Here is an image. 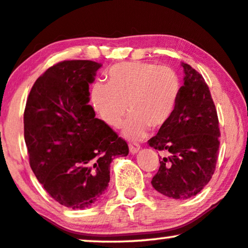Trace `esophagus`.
<instances>
[{
	"label": "esophagus",
	"instance_id": "obj_1",
	"mask_svg": "<svg viewBox=\"0 0 248 248\" xmlns=\"http://www.w3.org/2000/svg\"><path fill=\"white\" fill-rule=\"evenodd\" d=\"M129 148H130L131 154H137V153L140 151V146L136 142H130L129 143Z\"/></svg>",
	"mask_w": 248,
	"mask_h": 248
}]
</instances>
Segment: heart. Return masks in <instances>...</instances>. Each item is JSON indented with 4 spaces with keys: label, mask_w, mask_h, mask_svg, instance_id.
I'll use <instances>...</instances> for the list:
<instances>
[{
    "label": "heart",
    "mask_w": 248,
    "mask_h": 248,
    "mask_svg": "<svg viewBox=\"0 0 248 248\" xmlns=\"http://www.w3.org/2000/svg\"><path fill=\"white\" fill-rule=\"evenodd\" d=\"M106 82L92 86L91 102L99 116L111 127H119L126 109L123 134L129 139H141L149 126H164L178 105L182 82L170 66L149 62H125L107 71ZM128 106H126V105Z\"/></svg>",
    "instance_id": "heart-1"
}]
</instances>
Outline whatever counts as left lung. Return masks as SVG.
<instances>
[{"label":"left lung","mask_w":248,"mask_h":248,"mask_svg":"<svg viewBox=\"0 0 248 248\" xmlns=\"http://www.w3.org/2000/svg\"><path fill=\"white\" fill-rule=\"evenodd\" d=\"M184 85L169 122L148 140L151 147L166 151L153 177V187L171 199L197 195L215 171L219 148L218 117L202 76L186 63Z\"/></svg>","instance_id":"obj_1"}]
</instances>
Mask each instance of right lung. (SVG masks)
Listing matches in <instances>:
<instances>
[{"label": "right lung", "mask_w": 248, "mask_h": 248, "mask_svg": "<svg viewBox=\"0 0 248 248\" xmlns=\"http://www.w3.org/2000/svg\"><path fill=\"white\" fill-rule=\"evenodd\" d=\"M102 64L63 61L40 76L27 97L24 138L30 166L54 200L72 209L95 203L108 187L110 163L129 147L88 105Z\"/></svg>", "instance_id": "1"}]
</instances>
